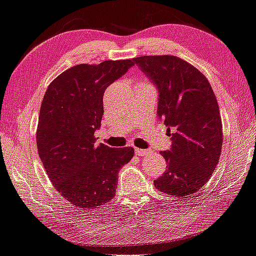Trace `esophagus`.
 Listing matches in <instances>:
<instances>
[{
	"instance_id": "obj_1",
	"label": "esophagus",
	"mask_w": 256,
	"mask_h": 256,
	"mask_svg": "<svg viewBox=\"0 0 256 256\" xmlns=\"http://www.w3.org/2000/svg\"><path fill=\"white\" fill-rule=\"evenodd\" d=\"M134 152L137 156H140V157H144V156H147L151 152V150L148 149H139V148H136L134 149Z\"/></svg>"
}]
</instances>
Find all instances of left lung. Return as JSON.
<instances>
[{"instance_id":"8db88e82","label":"left lung","mask_w":256,"mask_h":256,"mask_svg":"<svg viewBox=\"0 0 256 256\" xmlns=\"http://www.w3.org/2000/svg\"><path fill=\"white\" fill-rule=\"evenodd\" d=\"M132 62L157 90V117L171 137L170 149L160 152L168 169L154 184L170 196L194 194L210 179L222 149L220 110L211 85L179 57L142 56Z\"/></svg>"}]
</instances>
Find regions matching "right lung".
I'll return each instance as SVG.
<instances>
[{"instance_id":"right-lung-1","label":"right lung","mask_w":256,"mask_h":256,"mask_svg":"<svg viewBox=\"0 0 256 256\" xmlns=\"http://www.w3.org/2000/svg\"><path fill=\"white\" fill-rule=\"evenodd\" d=\"M132 60L80 64L55 78L42 102L36 134L48 178L78 208H95L116 194L118 171L134 157L132 147L96 144L106 88L126 74Z\"/></svg>"}]
</instances>
